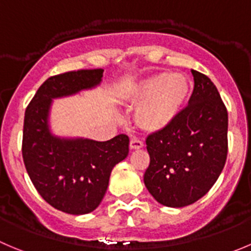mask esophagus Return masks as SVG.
I'll list each match as a JSON object with an SVG mask.
<instances>
[{"label":"esophagus","instance_id":"1","mask_svg":"<svg viewBox=\"0 0 251 251\" xmlns=\"http://www.w3.org/2000/svg\"><path fill=\"white\" fill-rule=\"evenodd\" d=\"M143 145H144V144H143L142 140L134 138V139L130 140L129 147H130V149H132V150H135V149H140V148H143Z\"/></svg>","mask_w":251,"mask_h":251}]
</instances>
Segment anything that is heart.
<instances>
[{
  "mask_svg": "<svg viewBox=\"0 0 251 251\" xmlns=\"http://www.w3.org/2000/svg\"><path fill=\"white\" fill-rule=\"evenodd\" d=\"M192 94V81L183 74L157 73L128 86L122 101L135 109L134 122L147 133H161L183 113Z\"/></svg>",
  "mask_w": 251,
  "mask_h": 251,
  "instance_id": "heart-1",
  "label": "heart"
}]
</instances>
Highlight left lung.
<instances>
[{
	"label": "left lung",
	"mask_w": 251,
	"mask_h": 251,
	"mask_svg": "<svg viewBox=\"0 0 251 251\" xmlns=\"http://www.w3.org/2000/svg\"><path fill=\"white\" fill-rule=\"evenodd\" d=\"M195 87L180 118L147 138L145 187L166 207L188 206L216 183L228 154V112L214 83L192 70Z\"/></svg>",
	"instance_id": "left-lung-1"
}]
</instances>
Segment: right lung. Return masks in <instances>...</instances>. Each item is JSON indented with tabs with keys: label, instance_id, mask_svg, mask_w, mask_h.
<instances>
[{
	"label": "right lung",
	"instance_id": "add662e5",
	"mask_svg": "<svg viewBox=\"0 0 251 251\" xmlns=\"http://www.w3.org/2000/svg\"><path fill=\"white\" fill-rule=\"evenodd\" d=\"M102 69L78 70L48 78L25 114L22 155L25 169L43 199L69 214H87L102 202L112 169L127 157L129 138L119 134L107 142L52 134V100L73 96L101 83Z\"/></svg>",
	"mask_w": 251,
	"mask_h": 251
}]
</instances>
